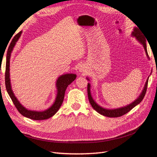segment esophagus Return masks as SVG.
<instances>
[{
	"label": "esophagus",
	"instance_id": "1",
	"mask_svg": "<svg viewBox=\"0 0 157 157\" xmlns=\"http://www.w3.org/2000/svg\"><path fill=\"white\" fill-rule=\"evenodd\" d=\"M85 68H86V67H84V65H81V66H80V67H79V71H80V72H84V71H85V70H86V69H85Z\"/></svg>",
	"mask_w": 157,
	"mask_h": 157
}]
</instances>
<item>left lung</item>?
<instances>
[{
  "label": "left lung",
  "instance_id": "8db88e82",
  "mask_svg": "<svg viewBox=\"0 0 157 157\" xmlns=\"http://www.w3.org/2000/svg\"><path fill=\"white\" fill-rule=\"evenodd\" d=\"M132 36L136 37V39H137V40H138L139 42L143 45L144 48L145 49L146 55L147 56V58H149V56H148V53H147V45H146V39L145 37L144 36V35H143V33H141V30L138 28L135 27L134 29V31H132ZM88 80L89 79L88 78H86ZM148 80H149V77L147 79V81L145 82V86L144 88V90H142V92L141 93V94L140 95V96L137 98L134 101H133L132 103L129 104L125 107H122L121 108H118V109H105L101 106H99V105H98L97 103H96L91 95V92H90V83H88V88H87V92H88V99L89 101L91 104L92 107L96 110L98 113H99L101 115L105 116L107 117H121L122 115H125L127 113L129 112L130 111H131L132 109L134 108V107H136L137 105L143 100V99L145 96L146 91H147V84H148Z\"/></svg>",
  "mask_w": 157,
  "mask_h": 157
}]
</instances>
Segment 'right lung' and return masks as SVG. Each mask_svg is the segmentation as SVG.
I'll list each match as a JSON object with an SVG mask.
<instances>
[{"label": "right lung", "instance_id": "1", "mask_svg": "<svg viewBox=\"0 0 157 157\" xmlns=\"http://www.w3.org/2000/svg\"><path fill=\"white\" fill-rule=\"evenodd\" d=\"M22 31L18 33L16 35L14 36L11 43L8 47L7 55H6V72H5V84L7 92L9 96H10L12 101H13L14 105L16 107L23 116L27 118H31L33 120L35 121H41L48 119V118L54 116L55 114L58 111L61 104L63 103L65 90L67 89L68 85H69L71 82H73L75 80L77 75L75 74H64L58 78L56 81V88H57V96L56 100L50 107L45 111H31L28 110L25 107H23L21 104L17 100V99L14 95L10 83V59L11 56V53L13 50V47L15 46L16 42L20 39Z\"/></svg>", "mask_w": 157, "mask_h": 157}]
</instances>
